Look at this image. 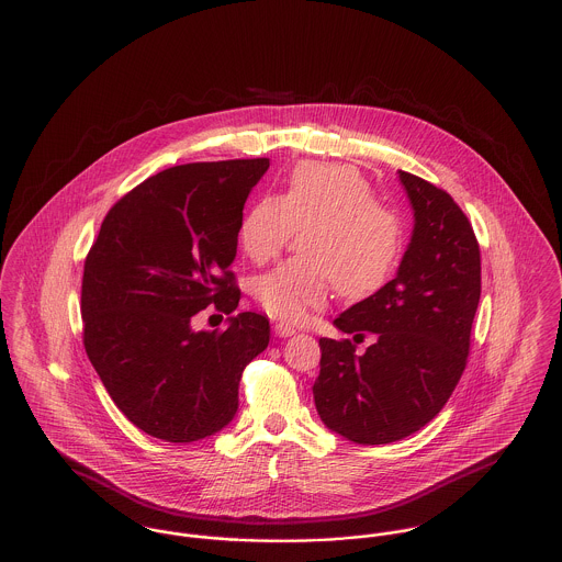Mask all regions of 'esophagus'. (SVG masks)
Here are the masks:
<instances>
[{"label":"esophagus","instance_id":"34e87169","mask_svg":"<svg viewBox=\"0 0 562 562\" xmlns=\"http://www.w3.org/2000/svg\"><path fill=\"white\" fill-rule=\"evenodd\" d=\"M273 334L278 336V338H289V336H293V334H297V329L293 327V325H289V323H282V321H276L273 323Z\"/></svg>","mask_w":562,"mask_h":562}]
</instances>
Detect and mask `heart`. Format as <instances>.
I'll use <instances>...</instances> for the list:
<instances>
[{
	"mask_svg": "<svg viewBox=\"0 0 562 562\" xmlns=\"http://www.w3.org/2000/svg\"><path fill=\"white\" fill-rule=\"evenodd\" d=\"M295 231L300 259L262 273L255 284L260 307L282 321H302L321 307L331 286L346 300L379 291L404 250V222L374 199L352 167L305 162L278 196H260L239 224L244 252L255 262L278 257Z\"/></svg>",
	"mask_w": 562,
	"mask_h": 562,
	"instance_id": "1",
	"label": "heart"
}]
</instances>
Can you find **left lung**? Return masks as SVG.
<instances>
[{"instance_id":"obj_1","label":"left lung","mask_w":562,"mask_h":562,"mask_svg":"<svg viewBox=\"0 0 562 562\" xmlns=\"http://www.w3.org/2000/svg\"><path fill=\"white\" fill-rule=\"evenodd\" d=\"M400 181L415 231L397 276L334 321L352 340H318L316 411L359 445L400 440L440 413L469 363L481 297V252L467 214L417 175L400 171ZM366 335L375 342L357 353Z\"/></svg>"}]
</instances>
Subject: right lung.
<instances>
[{"label": "right lung", "instance_id": "obj_1", "mask_svg": "<svg viewBox=\"0 0 562 562\" xmlns=\"http://www.w3.org/2000/svg\"><path fill=\"white\" fill-rule=\"evenodd\" d=\"M269 158L190 162L147 177L102 220L83 267V346L130 422L167 442L222 430L237 411L244 368L269 345V321L241 312L194 334L214 303L231 314L241 291L228 265L244 203Z\"/></svg>", "mask_w": 562, "mask_h": 562}]
</instances>
